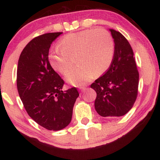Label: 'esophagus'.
<instances>
[{
	"mask_svg": "<svg viewBox=\"0 0 160 160\" xmlns=\"http://www.w3.org/2000/svg\"><path fill=\"white\" fill-rule=\"evenodd\" d=\"M80 91L82 92H85L86 91V87H85V86H81V87H80Z\"/></svg>",
	"mask_w": 160,
	"mask_h": 160,
	"instance_id": "1",
	"label": "esophagus"
}]
</instances>
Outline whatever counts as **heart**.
<instances>
[{
    "label": "heart",
    "mask_w": 160,
    "mask_h": 160,
    "mask_svg": "<svg viewBox=\"0 0 160 160\" xmlns=\"http://www.w3.org/2000/svg\"><path fill=\"white\" fill-rule=\"evenodd\" d=\"M61 49H52L49 62L55 71L66 74L72 67L71 58L76 56L78 65L66 76L74 86H80L92 80L94 74H104L114 56V44L109 33L99 29H87L71 33L59 41Z\"/></svg>",
    "instance_id": "1"
}]
</instances>
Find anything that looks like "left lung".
<instances>
[{
    "mask_svg": "<svg viewBox=\"0 0 160 160\" xmlns=\"http://www.w3.org/2000/svg\"><path fill=\"white\" fill-rule=\"evenodd\" d=\"M110 31L115 44L113 62L109 69L90 86L97 93V113L114 119L125 115L132 108L138 96L139 73L128 40L120 32Z\"/></svg>",
    "mask_w": 160,
    "mask_h": 160,
    "instance_id": "8db88e82",
    "label": "left lung"
}]
</instances>
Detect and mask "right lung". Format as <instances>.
Listing matches in <instances>:
<instances>
[{
    "instance_id": "add662e5",
    "label": "right lung",
    "mask_w": 160,
    "mask_h": 160,
    "mask_svg": "<svg viewBox=\"0 0 160 160\" xmlns=\"http://www.w3.org/2000/svg\"><path fill=\"white\" fill-rule=\"evenodd\" d=\"M62 32L47 33L25 46L18 62L17 85L28 114L38 124L52 131L65 128L71 121L79 96L77 88L62 91L64 80L51 67L49 50Z\"/></svg>"
}]
</instances>
